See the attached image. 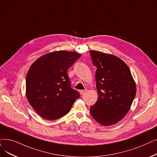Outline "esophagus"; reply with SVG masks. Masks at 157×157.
Wrapping results in <instances>:
<instances>
[{
  "label": "esophagus",
  "mask_w": 157,
  "mask_h": 157,
  "mask_svg": "<svg viewBox=\"0 0 157 157\" xmlns=\"http://www.w3.org/2000/svg\"><path fill=\"white\" fill-rule=\"evenodd\" d=\"M87 92V90H80V94L81 95H84L86 92Z\"/></svg>",
  "instance_id": "34e87169"
}]
</instances>
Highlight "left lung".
Returning a JSON list of instances; mask_svg holds the SVG:
<instances>
[{"label":"left lung","mask_w":157,"mask_h":157,"mask_svg":"<svg viewBox=\"0 0 157 157\" xmlns=\"http://www.w3.org/2000/svg\"><path fill=\"white\" fill-rule=\"evenodd\" d=\"M98 99L90 106L92 117L103 126L116 124L128 112L136 95V85L128 65L120 58L91 50Z\"/></svg>","instance_id":"left-lung-1"}]
</instances>
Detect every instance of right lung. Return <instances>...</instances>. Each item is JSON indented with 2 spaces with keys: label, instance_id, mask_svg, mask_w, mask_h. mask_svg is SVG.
<instances>
[{
  "label": "right lung",
  "instance_id": "1",
  "mask_svg": "<svg viewBox=\"0 0 157 157\" xmlns=\"http://www.w3.org/2000/svg\"><path fill=\"white\" fill-rule=\"evenodd\" d=\"M81 56L73 52L48 53L31 66L25 80L26 97L41 117L55 120L69 112L80 97L71 88L67 71Z\"/></svg>",
  "mask_w": 157,
  "mask_h": 157
}]
</instances>
